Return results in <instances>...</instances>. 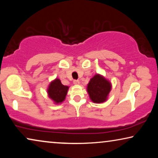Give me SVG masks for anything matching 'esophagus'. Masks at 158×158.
<instances>
[{
  "mask_svg": "<svg viewBox=\"0 0 158 158\" xmlns=\"http://www.w3.org/2000/svg\"><path fill=\"white\" fill-rule=\"evenodd\" d=\"M73 83H74L75 85H79L80 81H78V80H74V81H73Z\"/></svg>",
  "mask_w": 158,
  "mask_h": 158,
  "instance_id": "obj_1",
  "label": "esophagus"
}]
</instances>
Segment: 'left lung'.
<instances>
[{
    "instance_id": "obj_1",
    "label": "left lung",
    "mask_w": 158,
    "mask_h": 158,
    "mask_svg": "<svg viewBox=\"0 0 158 158\" xmlns=\"http://www.w3.org/2000/svg\"><path fill=\"white\" fill-rule=\"evenodd\" d=\"M111 89V84L102 75L96 74L90 80L87 90L93 102L101 103L107 100Z\"/></svg>"
}]
</instances>
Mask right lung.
Wrapping results in <instances>:
<instances>
[{
    "label": "right lung",
    "instance_id": "right-lung-1",
    "mask_svg": "<svg viewBox=\"0 0 158 158\" xmlns=\"http://www.w3.org/2000/svg\"><path fill=\"white\" fill-rule=\"evenodd\" d=\"M68 88V86L62 85L60 79L56 78L49 84L48 89H47V94L49 98L56 104H58V103H62L65 99Z\"/></svg>",
    "mask_w": 158,
    "mask_h": 158
}]
</instances>
